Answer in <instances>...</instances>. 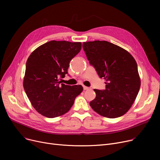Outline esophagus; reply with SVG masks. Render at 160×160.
I'll return each instance as SVG.
<instances>
[{
    "instance_id": "1",
    "label": "esophagus",
    "mask_w": 160,
    "mask_h": 160,
    "mask_svg": "<svg viewBox=\"0 0 160 160\" xmlns=\"http://www.w3.org/2000/svg\"><path fill=\"white\" fill-rule=\"evenodd\" d=\"M83 90H88V89H89V88L88 87H86V86H83Z\"/></svg>"
}]
</instances>
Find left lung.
Here are the masks:
<instances>
[{
  "label": "left lung",
  "instance_id": "8db88e82",
  "mask_svg": "<svg viewBox=\"0 0 160 160\" xmlns=\"http://www.w3.org/2000/svg\"><path fill=\"white\" fill-rule=\"evenodd\" d=\"M82 47L89 63L99 77L106 80V89H94L96 97L90 102L91 107L108 118L123 115L135 101L140 89L135 59L124 48L106 41L83 42Z\"/></svg>",
  "mask_w": 160,
  "mask_h": 160
}]
</instances>
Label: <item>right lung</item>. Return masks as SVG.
<instances>
[{
	"label": "right lung",
	"mask_w": 160,
	"mask_h": 160,
	"mask_svg": "<svg viewBox=\"0 0 160 160\" xmlns=\"http://www.w3.org/2000/svg\"><path fill=\"white\" fill-rule=\"evenodd\" d=\"M81 48L80 42L53 40L28 57L23 87L32 106L42 115L54 118L66 113L82 93L81 85L67 86L59 80L68 73L71 60Z\"/></svg>",
	"instance_id": "1"
}]
</instances>
